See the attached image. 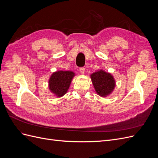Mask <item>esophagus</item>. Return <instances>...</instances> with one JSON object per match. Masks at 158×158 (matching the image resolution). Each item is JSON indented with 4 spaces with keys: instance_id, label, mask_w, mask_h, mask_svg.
I'll return each mask as SVG.
<instances>
[{
    "instance_id": "34e87169",
    "label": "esophagus",
    "mask_w": 158,
    "mask_h": 158,
    "mask_svg": "<svg viewBox=\"0 0 158 158\" xmlns=\"http://www.w3.org/2000/svg\"><path fill=\"white\" fill-rule=\"evenodd\" d=\"M80 73L82 74H84V73H85V69L84 68H80Z\"/></svg>"
}]
</instances>
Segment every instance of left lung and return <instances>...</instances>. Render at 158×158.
Here are the masks:
<instances>
[{"label":"left lung","instance_id":"obj_1","mask_svg":"<svg viewBox=\"0 0 158 158\" xmlns=\"http://www.w3.org/2000/svg\"><path fill=\"white\" fill-rule=\"evenodd\" d=\"M90 78L96 93L102 98L109 95L115 88L116 82L113 76L103 70H99L90 74Z\"/></svg>","mask_w":158,"mask_h":158}]
</instances>
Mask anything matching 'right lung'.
Segmentation results:
<instances>
[{"label":"right lung","mask_w":158,"mask_h":158,"mask_svg":"<svg viewBox=\"0 0 158 158\" xmlns=\"http://www.w3.org/2000/svg\"><path fill=\"white\" fill-rule=\"evenodd\" d=\"M75 73L70 70H58L54 72L49 79L50 92L57 98L63 97L67 93Z\"/></svg>","instance_id":"add662e5"}]
</instances>
